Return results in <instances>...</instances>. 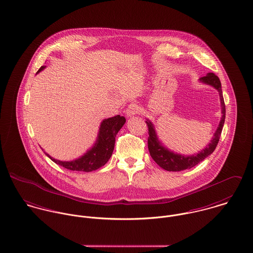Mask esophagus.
<instances>
[{"label":"esophagus","mask_w":253,"mask_h":253,"mask_svg":"<svg viewBox=\"0 0 253 253\" xmlns=\"http://www.w3.org/2000/svg\"><path fill=\"white\" fill-rule=\"evenodd\" d=\"M139 111H140L139 105H137L136 103H130L128 105V107L126 110V113L127 117H133L134 115L138 114Z\"/></svg>","instance_id":"obj_1"}]
</instances>
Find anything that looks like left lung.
Returning a JSON list of instances; mask_svg holds the SVG:
<instances>
[{
    "label": "left lung",
    "mask_w": 253,
    "mask_h": 253,
    "mask_svg": "<svg viewBox=\"0 0 253 253\" xmlns=\"http://www.w3.org/2000/svg\"><path fill=\"white\" fill-rule=\"evenodd\" d=\"M200 82L209 85L213 86L217 91L219 92L220 97V104H221V120L219 122L216 131L213 134V137L211 141V143L208 145L205 149H203L201 152L194 154V155H181L174 153L170 150H169L167 147L162 144V142L159 140L157 136V132L155 129L154 125L151 121L147 119L146 124L148 126L149 130V137H148V149L150 152V155L152 159L164 169L168 171H181L187 169H191L198 165L200 162L204 161L207 157L211 155L213 151L215 150L222 128L225 122V115H226V109H225V103L224 98L222 94V88H221V83L219 78L213 73H208L207 76L202 77L200 79Z\"/></svg>",
    "instance_id": "obj_1"
}]
</instances>
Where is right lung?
Wrapping results in <instances>:
<instances>
[{
	"label": "right lung",
	"instance_id": "1",
	"mask_svg": "<svg viewBox=\"0 0 253 253\" xmlns=\"http://www.w3.org/2000/svg\"><path fill=\"white\" fill-rule=\"evenodd\" d=\"M44 68L45 66H42L37 74L42 71ZM125 123L126 118L120 115L104 119L101 122L95 143L90 149L86 151V153H84L82 157L76 160L63 162L53 159L48 154H46L45 152L44 153L52 162L67 169L84 172L96 170L99 168L103 167L111 158L114 151L116 135L119 132V130L123 127Z\"/></svg>",
	"mask_w": 253,
	"mask_h": 253
}]
</instances>
